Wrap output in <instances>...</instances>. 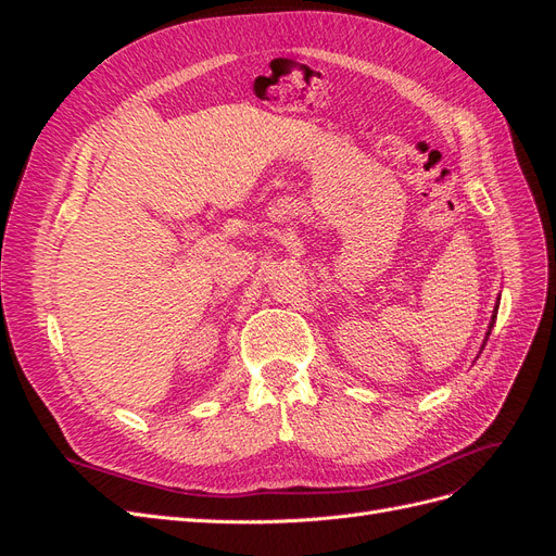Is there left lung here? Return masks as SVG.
<instances>
[{"mask_svg":"<svg viewBox=\"0 0 556 556\" xmlns=\"http://www.w3.org/2000/svg\"><path fill=\"white\" fill-rule=\"evenodd\" d=\"M496 313H498V301H496V306H494V313H492V319H490V329H486V336H484V343H486V339H490L492 327H494V323H496ZM484 343H482V348H484ZM482 348H480V350H482Z\"/></svg>","mask_w":556,"mask_h":556,"instance_id":"obj_1","label":"left lung"}]
</instances>
